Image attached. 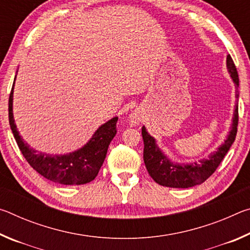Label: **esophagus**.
<instances>
[{
	"mask_svg": "<svg viewBox=\"0 0 250 250\" xmlns=\"http://www.w3.org/2000/svg\"><path fill=\"white\" fill-rule=\"evenodd\" d=\"M142 120V116L138 111H133L130 115V124L131 125H138L140 124Z\"/></svg>",
	"mask_w": 250,
	"mask_h": 250,
	"instance_id": "obj_1",
	"label": "esophagus"
}]
</instances>
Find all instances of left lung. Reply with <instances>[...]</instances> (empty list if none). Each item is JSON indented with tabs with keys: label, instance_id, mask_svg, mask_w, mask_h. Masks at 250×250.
Here are the masks:
<instances>
[{
	"label": "left lung",
	"instance_id": "8db88e82",
	"mask_svg": "<svg viewBox=\"0 0 250 250\" xmlns=\"http://www.w3.org/2000/svg\"><path fill=\"white\" fill-rule=\"evenodd\" d=\"M227 68L231 76L232 80L238 89L239 78L237 73L234 61L230 55H227ZM238 91L236 97L238 98ZM237 125H238V104H236L234 118L229 134L225 143L218 147L217 151L211 153L208 158L194 162L192 164H174L171 162L166 155L155 145L154 139L146 132V128H142V138L145 142V150H143V160L150 176L156 183L167 186V188H192L194 185L201 184L216 171L219 164L225 158L228 150L235 141L237 134Z\"/></svg>",
	"mask_w": 250,
	"mask_h": 250
}]
</instances>
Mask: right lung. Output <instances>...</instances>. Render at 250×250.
I'll return each mask as SVG.
<instances>
[{"instance_id":"1","label":"right lung","mask_w":250,"mask_h":250,"mask_svg":"<svg viewBox=\"0 0 250 250\" xmlns=\"http://www.w3.org/2000/svg\"><path fill=\"white\" fill-rule=\"evenodd\" d=\"M13 88L8 98V121L16 143L25 160L34 170L47 180L64 185L89 183L98 174L110 142L117 133L118 118L109 120L96 131L90 141L78 151L65 155H49L29 146L20 137L13 118Z\"/></svg>"}]
</instances>
